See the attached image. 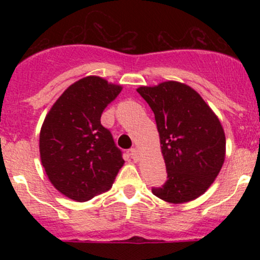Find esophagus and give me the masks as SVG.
Listing matches in <instances>:
<instances>
[{
  "label": "esophagus",
  "mask_w": 260,
  "mask_h": 260,
  "mask_svg": "<svg viewBox=\"0 0 260 260\" xmlns=\"http://www.w3.org/2000/svg\"><path fill=\"white\" fill-rule=\"evenodd\" d=\"M131 156H132L133 160H138L139 159V150L137 148H132L131 149Z\"/></svg>",
  "instance_id": "obj_1"
}]
</instances>
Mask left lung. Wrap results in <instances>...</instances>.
Returning <instances> with one entry per match:
<instances>
[{
    "mask_svg": "<svg viewBox=\"0 0 260 260\" xmlns=\"http://www.w3.org/2000/svg\"><path fill=\"white\" fill-rule=\"evenodd\" d=\"M153 110L168 181L153 193L168 203L194 201L215 181L225 161L226 138L217 116L194 89L160 83L137 89Z\"/></svg>",
    "mask_w": 260,
    "mask_h": 260,
    "instance_id": "obj_1",
    "label": "left lung"
}]
</instances>
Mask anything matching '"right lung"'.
Listing matches in <instances>:
<instances>
[{
	"label": "right lung",
	"instance_id": "right-lung-1",
	"mask_svg": "<svg viewBox=\"0 0 260 260\" xmlns=\"http://www.w3.org/2000/svg\"><path fill=\"white\" fill-rule=\"evenodd\" d=\"M121 90L100 77H85L68 86L45 117L41 164L52 186L70 199L86 202L109 190L123 166L122 151L100 122Z\"/></svg>",
	"mask_w": 260,
	"mask_h": 260
}]
</instances>
